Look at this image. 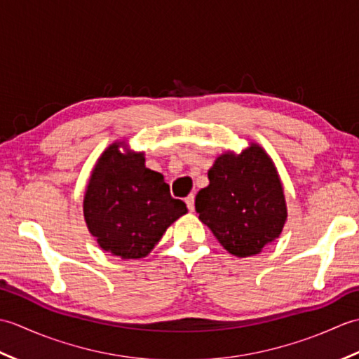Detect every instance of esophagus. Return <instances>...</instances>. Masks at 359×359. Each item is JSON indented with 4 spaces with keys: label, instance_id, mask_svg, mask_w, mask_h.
<instances>
[{
    "label": "esophagus",
    "instance_id": "1",
    "mask_svg": "<svg viewBox=\"0 0 359 359\" xmlns=\"http://www.w3.org/2000/svg\"><path fill=\"white\" fill-rule=\"evenodd\" d=\"M194 199H196L194 194H189L185 199V203H187V207H188L189 211H194Z\"/></svg>",
    "mask_w": 359,
    "mask_h": 359
}]
</instances>
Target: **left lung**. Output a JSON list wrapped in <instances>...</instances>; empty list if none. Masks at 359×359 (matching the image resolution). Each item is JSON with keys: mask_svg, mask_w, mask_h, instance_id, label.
<instances>
[{"mask_svg": "<svg viewBox=\"0 0 359 359\" xmlns=\"http://www.w3.org/2000/svg\"><path fill=\"white\" fill-rule=\"evenodd\" d=\"M196 196V211L228 253L248 257L279 238L287 220L285 196L270 156L256 143L225 152Z\"/></svg>", "mask_w": 359, "mask_h": 359, "instance_id": "8db88e82", "label": "left lung"}]
</instances>
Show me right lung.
Returning <instances> with one entry per match:
<instances>
[{
  "label": "right lung",
  "instance_id": "add662e5",
  "mask_svg": "<svg viewBox=\"0 0 359 359\" xmlns=\"http://www.w3.org/2000/svg\"><path fill=\"white\" fill-rule=\"evenodd\" d=\"M187 211L185 202L171 197L163 175L144 166L143 152L129 151L125 142L103 151L83 201L90 234L102 250L121 259L148 256Z\"/></svg>",
  "mask_w": 359,
  "mask_h": 359
}]
</instances>
